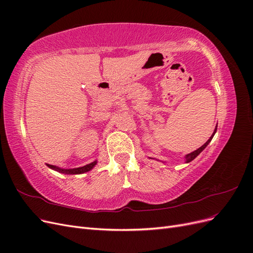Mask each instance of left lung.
I'll use <instances>...</instances> for the list:
<instances>
[{
    "label": "left lung",
    "mask_w": 253,
    "mask_h": 253,
    "mask_svg": "<svg viewBox=\"0 0 253 253\" xmlns=\"http://www.w3.org/2000/svg\"><path fill=\"white\" fill-rule=\"evenodd\" d=\"M216 129H217V126H215V129H214V132H213V134H212V136L210 137V138L208 139V141H207L205 144H203L201 148H198L197 150H195L194 152H192V153H190V154H188V155H186V157H185V159H186V163H190V162H192V160L195 158V157H197L198 155H200V153L207 147V145L209 144V142L212 140V138H213V136H214V134H215V132H216Z\"/></svg>",
    "instance_id": "8db88e82"
}]
</instances>
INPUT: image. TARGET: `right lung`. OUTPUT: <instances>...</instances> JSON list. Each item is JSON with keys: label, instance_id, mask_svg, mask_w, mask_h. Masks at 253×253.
I'll use <instances>...</instances> for the list:
<instances>
[{"label": "right lung", "instance_id": "1", "mask_svg": "<svg viewBox=\"0 0 253 253\" xmlns=\"http://www.w3.org/2000/svg\"><path fill=\"white\" fill-rule=\"evenodd\" d=\"M96 164H97V160H95V162L90 163L86 166H83V167H80V168H75V169H61V168L52 166V165H47V167L50 168V169H52V170H56L60 173H64V174H82V173L90 171L96 166Z\"/></svg>", "mask_w": 253, "mask_h": 253}]
</instances>
